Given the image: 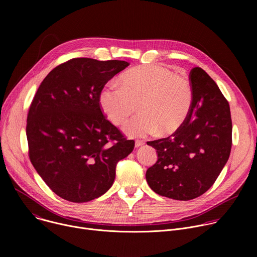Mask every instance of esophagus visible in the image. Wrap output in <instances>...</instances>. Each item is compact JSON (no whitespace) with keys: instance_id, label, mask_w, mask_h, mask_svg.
<instances>
[{"instance_id":"esophagus-1","label":"esophagus","mask_w":257,"mask_h":257,"mask_svg":"<svg viewBox=\"0 0 257 257\" xmlns=\"http://www.w3.org/2000/svg\"><path fill=\"white\" fill-rule=\"evenodd\" d=\"M144 144V141H142V140H135V148H139V146H141V145H143Z\"/></svg>"}]
</instances>
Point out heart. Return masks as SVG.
<instances>
[{
    "label": "heart",
    "instance_id": "b5f03b06",
    "mask_svg": "<svg viewBox=\"0 0 257 257\" xmlns=\"http://www.w3.org/2000/svg\"><path fill=\"white\" fill-rule=\"evenodd\" d=\"M122 86L106 85L99 97L108 120L122 125L136 111L124 131L144 136L160 130L163 135L177 131L186 120L192 102L190 84L176 73L159 65L132 68L121 76Z\"/></svg>",
    "mask_w": 257,
    "mask_h": 257
}]
</instances>
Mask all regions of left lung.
Masks as SVG:
<instances>
[{
    "label": "left lung",
    "instance_id": "left-lung-1",
    "mask_svg": "<svg viewBox=\"0 0 257 257\" xmlns=\"http://www.w3.org/2000/svg\"><path fill=\"white\" fill-rule=\"evenodd\" d=\"M189 80V114L171 136L148 144L158 161L145 174L150 187L175 200L194 199L206 192L229 160L232 148L230 105L207 73L195 67Z\"/></svg>",
    "mask_w": 257,
    "mask_h": 257
}]
</instances>
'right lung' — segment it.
<instances>
[{"label": "right lung", "mask_w": 257, "mask_h": 257, "mask_svg": "<svg viewBox=\"0 0 257 257\" xmlns=\"http://www.w3.org/2000/svg\"><path fill=\"white\" fill-rule=\"evenodd\" d=\"M128 62L71 59L53 69L27 115L28 155L36 172L61 198L87 202L113 185L116 166L135 142L124 137L100 108L105 83Z\"/></svg>", "instance_id": "obj_1"}]
</instances>
